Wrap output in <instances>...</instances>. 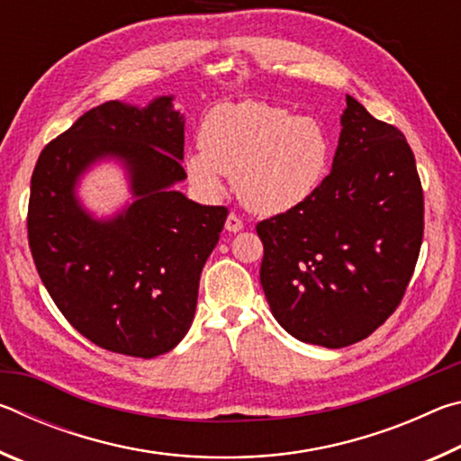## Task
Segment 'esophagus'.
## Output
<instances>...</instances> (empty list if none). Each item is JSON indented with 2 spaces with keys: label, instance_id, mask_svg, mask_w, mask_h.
Listing matches in <instances>:
<instances>
[{
  "label": "esophagus",
  "instance_id": "34e87169",
  "mask_svg": "<svg viewBox=\"0 0 461 461\" xmlns=\"http://www.w3.org/2000/svg\"><path fill=\"white\" fill-rule=\"evenodd\" d=\"M241 228H244V221H241L236 213H230L228 220H225V230L231 231V233H236Z\"/></svg>",
  "mask_w": 461,
  "mask_h": 461
}]
</instances>
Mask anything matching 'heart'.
<instances>
[{
    "instance_id": "1",
    "label": "heart",
    "mask_w": 461,
    "mask_h": 461,
    "mask_svg": "<svg viewBox=\"0 0 461 461\" xmlns=\"http://www.w3.org/2000/svg\"><path fill=\"white\" fill-rule=\"evenodd\" d=\"M201 150L185 156L194 186L209 199L223 194V175H233L249 212L280 215L303 205L323 181L330 142L305 115L260 101L217 105L199 130Z\"/></svg>"
}]
</instances>
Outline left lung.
<instances>
[{
  "instance_id": "8db88e82",
  "label": "left lung",
  "mask_w": 461,
  "mask_h": 461,
  "mask_svg": "<svg viewBox=\"0 0 461 461\" xmlns=\"http://www.w3.org/2000/svg\"><path fill=\"white\" fill-rule=\"evenodd\" d=\"M256 231L260 285L285 331L323 348L368 338L399 307L423 241V189L402 131L348 95L331 173Z\"/></svg>"
}]
</instances>
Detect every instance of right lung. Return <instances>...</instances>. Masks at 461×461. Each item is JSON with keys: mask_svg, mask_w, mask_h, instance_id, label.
<instances>
[{"mask_svg": "<svg viewBox=\"0 0 461 461\" xmlns=\"http://www.w3.org/2000/svg\"><path fill=\"white\" fill-rule=\"evenodd\" d=\"M173 99L89 109L41 152L30 185L28 241L54 305L95 346L134 357L167 354L189 331L228 217L175 191L186 173L185 115ZM104 159L127 170L132 201L99 221L76 186Z\"/></svg>", "mask_w": 461, "mask_h": 461, "instance_id": "add662e5", "label": "right lung"}]
</instances>
